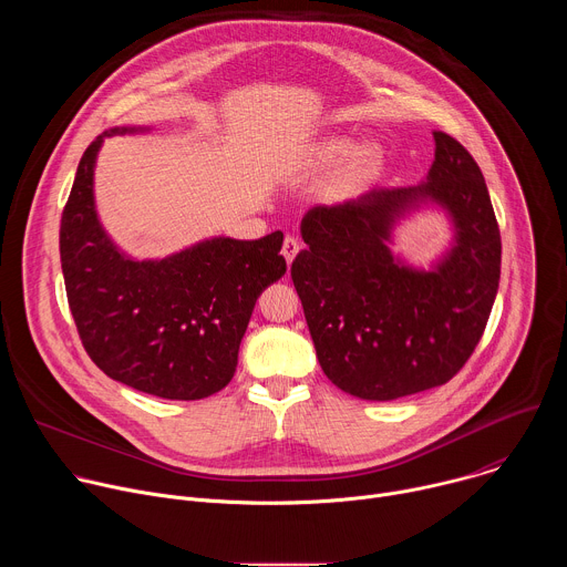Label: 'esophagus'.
<instances>
[{"instance_id": "1", "label": "esophagus", "mask_w": 567, "mask_h": 567, "mask_svg": "<svg viewBox=\"0 0 567 567\" xmlns=\"http://www.w3.org/2000/svg\"><path fill=\"white\" fill-rule=\"evenodd\" d=\"M298 251H300V241L296 239V237H285V241H282V256H285V260H287V265H291L293 262V258L298 256Z\"/></svg>"}]
</instances>
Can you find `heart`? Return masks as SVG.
Here are the masks:
<instances>
[{
	"instance_id": "heart-1",
	"label": "heart",
	"mask_w": 567,
	"mask_h": 567,
	"mask_svg": "<svg viewBox=\"0 0 567 567\" xmlns=\"http://www.w3.org/2000/svg\"><path fill=\"white\" fill-rule=\"evenodd\" d=\"M350 148V138L346 136H330L322 138L316 147H313V164L316 166H332L337 161L344 156L347 150ZM339 173H337V188L339 190H352L359 184H363L381 164V147L372 141H363L359 145H354L348 153Z\"/></svg>"
}]
</instances>
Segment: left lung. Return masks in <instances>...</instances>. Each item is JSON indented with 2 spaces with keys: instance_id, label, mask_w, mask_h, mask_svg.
I'll use <instances>...</instances> for the list:
<instances>
[{
  "instance_id": "1",
  "label": "left lung",
  "mask_w": 567,
  "mask_h": 567,
  "mask_svg": "<svg viewBox=\"0 0 567 567\" xmlns=\"http://www.w3.org/2000/svg\"><path fill=\"white\" fill-rule=\"evenodd\" d=\"M420 186L374 188L313 206L291 265L318 363L343 392L392 401L453 379L487 326L501 280V230L473 156L433 132ZM424 207L452 221V247L429 269L393 256L391 233Z\"/></svg>"
}]
</instances>
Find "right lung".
Wrapping results in <instances>:
<instances>
[{
  "instance_id": "right-lung-1",
  "label": "right lung",
  "mask_w": 567,
  "mask_h": 567,
  "mask_svg": "<svg viewBox=\"0 0 567 567\" xmlns=\"http://www.w3.org/2000/svg\"><path fill=\"white\" fill-rule=\"evenodd\" d=\"M112 127L80 158L60 221V260L69 309L92 361L114 381L195 401L235 374L241 337L258 296L287 271L282 233L260 239L208 237L161 260H134L103 228L94 168Z\"/></svg>"
}]
</instances>
